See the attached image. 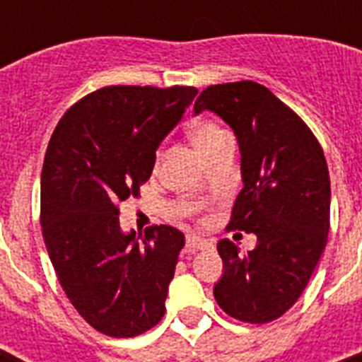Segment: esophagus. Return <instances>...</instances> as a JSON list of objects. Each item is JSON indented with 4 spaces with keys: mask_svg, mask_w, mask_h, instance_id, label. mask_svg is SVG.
<instances>
[{
    "mask_svg": "<svg viewBox=\"0 0 362 362\" xmlns=\"http://www.w3.org/2000/svg\"><path fill=\"white\" fill-rule=\"evenodd\" d=\"M210 242L203 237H197V235H187L186 238V247L189 252H195V250H203V247H209Z\"/></svg>",
    "mask_w": 362,
    "mask_h": 362,
    "instance_id": "1",
    "label": "esophagus"
}]
</instances>
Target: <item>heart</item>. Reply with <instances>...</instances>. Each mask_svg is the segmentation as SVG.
Returning a JSON list of instances; mask_svg holds the SVG:
<instances>
[{
	"label": "heart",
	"mask_w": 362,
	"mask_h": 362,
	"mask_svg": "<svg viewBox=\"0 0 362 362\" xmlns=\"http://www.w3.org/2000/svg\"><path fill=\"white\" fill-rule=\"evenodd\" d=\"M227 136H229V133L221 129L220 125L214 124V122H199L192 129L193 144H195V148L203 158L212 148L218 146L221 141H226Z\"/></svg>",
	"instance_id": "b5f03b06"
}]
</instances>
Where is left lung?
<instances>
[{
    "instance_id": "8db88e82",
    "label": "left lung",
    "mask_w": 362,
    "mask_h": 362,
    "mask_svg": "<svg viewBox=\"0 0 362 362\" xmlns=\"http://www.w3.org/2000/svg\"><path fill=\"white\" fill-rule=\"evenodd\" d=\"M226 122L240 148L242 192L229 227L253 233L257 244L240 255L218 242L223 274L216 303L235 320L269 323L297 303L325 250L331 178L320 142L269 88L242 81L201 92L193 112Z\"/></svg>"
}]
</instances>
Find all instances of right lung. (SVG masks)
I'll return each mask as SVG.
<instances>
[{
	"label": "right lung",
	"instance_id": "obj_1",
	"mask_svg": "<svg viewBox=\"0 0 362 362\" xmlns=\"http://www.w3.org/2000/svg\"><path fill=\"white\" fill-rule=\"evenodd\" d=\"M197 90L107 86L56 125L41 173V226L52 267L76 312L107 337L146 332L165 314L184 233H124L118 204L152 176L156 150Z\"/></svg>",
	"mask_w": 362,
	"mask_h": 362
}]
</instances>
